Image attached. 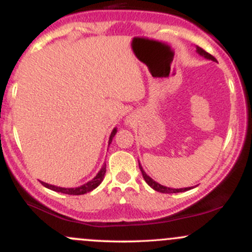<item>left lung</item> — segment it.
I'll use <instances>...</instances> for the list:
<instances>
[{
    "label": "left lung",
    "instance_id": "8db88e82",
    "mask_svg": "<svg viewBox=\"0 0 252 252\" xmlns=\"http://www.w3.org/2000/svg\"><path fill=\"white\" fill-rule=\"evenodd\" d=\"M196 51H198V53L200 54V56L207 58V59L213 60V62H217V59L212 56V54L207 53V52L205 51V50H202L201 47L196 48ZM138 166H140V169H141V172H142L143 179H144V180H146L147 184H148L153 189L158 190V192H160V193H180V192H186V190H189L190 189H192V187H186V189H169V187L162 186V185H160V184H158V182H155L152 178H150V176H148V175L146 174V172H144L142 167H141L140 162H138Z\"/></svg>",
    "mask_w": 252,
    "mask_h": 252
}]
</instances>
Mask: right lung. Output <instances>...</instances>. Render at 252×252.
I'll return each instance as SVG.
<instances>
[{
	"label": "right lung",
	"mask_w": 252,
	"mask_h": 252,
	"mask_svg": "<svg viewBox=\"0 0 252 252\" xmlns=\"http://www.w3.org/2000/svg\"><path fill=\"white\" fill-rule=\"evenodd\" d=\"M117 130L114 129L112 130L111 135H110V140L109 142H111L112 138H114L115 134H116ZM105 172H106V166L104 164L102 167V169L99 170V173L96 175V178L92 179L91 181H89L88 184H84L83 186H79V187H76V189H63V187H57V186H53V185H48L46 184V182H41L45 187H47V189H50L52 190H56V192H59V193H63V194H70V195H82V194H85V193L88 192H91L92 189H94L98 185L100 184V182L103 181L104 179V175H105Z\"/></svg>",
	"instance_id": "1"
}]
</instances>
